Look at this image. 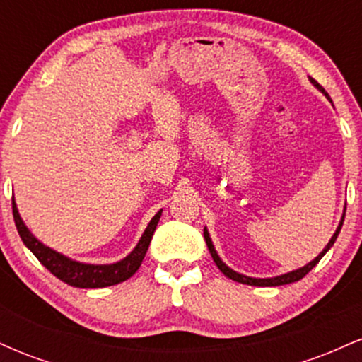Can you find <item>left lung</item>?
<instances>
[{
	"mask_svg": "<svg viewBox=\"0 0 362 362\" xmlns=\"http://www.w3.org/2000/svg\"><path fill=\"white\" fill-rule=\"evenodd\" d=\"M310 81L313 83V86H317V88H318L320 91H322L323 95H325L328 100H330V97H328V93H327L325 90H323L322 85H318V81H315L313 78H310ZM330 102H332V100H330ZM344 216H346V213L342 214V219H340L337 230H335V233H334V236H332V238H330V242L327 243V247L323 248L322 253H320L318 257H315V259L311 260L310 264H306L305 267L296 269V271L288 272V274H282V276H277V277H267V279H257V277H248V276H243V274L235 272L233 269L228 267V265L224 264V262H223L221 259H219L218 252L214 250V245H213V242H211V236H209V233H207L206 228H204V238H206L207 248H209V252H211V257H213V260L216 262V265H218L219 271H221L226 277H230V279H233V281H236V282H242V284H248V286H282V284H291V282H296V281L303 279V277H305L306 274H308V272L311 271V269H313L315 265L318 264L320 259H322V257L325 255V253H327L328 250H330V247L335 243V240H337V236H339V233H340V228H342V224H344Z\"/></svg>",
	"mask_w": 362,
	"mask_h": 362,
	"instance_id": "1",
	"label": "left lung"
}]
</instances>
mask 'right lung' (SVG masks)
Masks as SVG:
<instances>
[{
  "label": "right lung",
  "mask_w": 362,
  "mask_h": 362,
  "mask_svg": "<svg viewBox=\"0 0 362 362\" xmlns=\"http://www.w3.org/2000/svg\"><path fill=\"white\" fill-rule=\"evenodd\" d=\"M11 207H13V219L16 224V230H18V235L25 243V247L34 253L40 264H42L47 271H51V274H54L57 279L73 286V288L85 289L107 288V286L119 284V282L127 281L129 277L134 276L136 271L139 269L141 262L144 259V255H146L149 242H151L153 233H155L156 224L160 221L161 216V211H158V213L153 216V219L149 221L143 236H141L139 243L136 245L134 250L129 253L126 259L115 262V264L93 265L71 260L66 255H62V253L45 247V245L40 243L39 240L28 231V228L25 226V223L18 214V209H16L15 199L11 201Z\"/></svg>",
  "instance_id": "1"
}]
</instances>
